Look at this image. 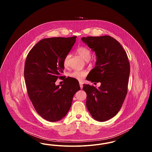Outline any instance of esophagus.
I'll return each mask as SVG.
<instances>
[{"instance_id":"1","label":"esophagus","mask_w":152,"mask_h":152,"mask_svg":"<svg viewBox=\"0 0 152 152\" xmlns=\"http://www.w3.org/2000/svg\"><path fill=\"white\" fill-rule=\"evenodd\" d=\"M79 84L80 87L81 88V89H82V88H83V83H81V82H80Z\"/></svg>"}]
</instances>
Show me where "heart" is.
<instances>
[{"mask_svg":"<svg viewBox=\"0 0 152 152\" xmlns=\"http://www.w3.org/2000/svg\"><path fill=\"white\" fill-rule=\"evenodd\" d=\"M77 53L86 61H88L91 58L92 55L91 50L84 46H81L79 47L77 50ZM70 58L71 55L68 53L66 55L65 57L63 58V65L65 68H67L69 66ZM87 74V72L86 71H74L70 73L69 74V76L73 79L81 81L84 78Z\"/></svg>","mask_w":152,"mask_h":152,"instance_id":"heart-1","label":"heart"}]
</instances>
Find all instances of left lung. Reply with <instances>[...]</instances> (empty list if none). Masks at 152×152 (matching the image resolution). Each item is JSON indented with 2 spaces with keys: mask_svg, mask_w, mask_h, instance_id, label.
<instances>
[{
  "mask_svg": "<svg viewBox=\"0 0 152 152\" xmlns=\"http://www.w3.org/2000/svg\"><path fill=\"white\" fill-rule=\"evenodd\" d=\"M81 40L97 56L96 66L87 79L101 83L99 88L83 85L86 105L94 119L104 122L116 116L123 105L128 93L129 61L121 45L111 36H88Z\"/></svg>",
  "mask_w": 152,
  "mask_h": 152,
  "instance_id": "left-lung-1",
  "label": "left lung"
}]
</instances>
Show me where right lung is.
<instances>
[{"mask_svg":"<svg viewBox=\"0 0 152 152\" xmlns=\"http://www.w3.org/2000/svg\"><path fill=\"white\" fill-rule=\"evenodd\" d=\"M76 39V36L42 39L30 50L26 60L24 76L29 99L37 113L50 122L66 115L74 94L80 89L77 80L61 75L63 58ZM61 78L64 84L56 86L55 82Z\"/></svg>","mask_w":152,"mask_h":152,"instance_id":"obj_1","label":"right lung"}]
</instances>
